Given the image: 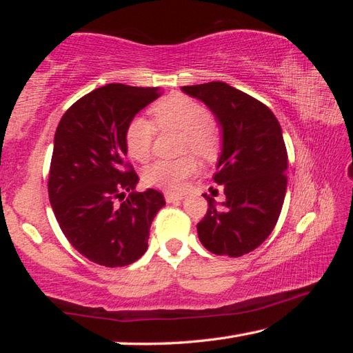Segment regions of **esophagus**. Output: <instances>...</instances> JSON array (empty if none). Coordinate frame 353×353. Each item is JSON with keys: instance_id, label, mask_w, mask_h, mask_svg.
Masks as SVG:
<instances>
[{"instance_id": "obj_1", "label": "esophagus", "mask_w": 353, "mask_h": 353, "mask_svg": "<svg viewBox=\"0 0 353 353\" xmlns=\"http://www.w3.org/2000/svg\"><path fill=\"white\" fill-rule=\"evenodd\" d=\"M165 199L168 204H174V202H181L183 199V194H176V193H166Z\"/></svg>"}]
</instances>
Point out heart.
<instances>
[{
	"mask_svg": "<svg viewBox=\"0 0 353 353\" xmlns=\"http://www.w3.org/2000/svg\"><path fill=\"white\" fill-rule=\"evenodd\" d=\"M155 124L160 129H176L185 135L183 146L202 157H212L216 152L219 139L210 121V112L205 105L185 94L174 93L159 101L152 107ZM155 126L149 119L134 117L130 119L124 143L130 157L146 162L152 151ZM196 171L193 157L179 160H157L145 170V183L165 191H181L187 179Z\"/></svg>",
	"mask_w": 353,
	"mask_h": 353,
	"instance_id": "1",
	"label": "heart"
}]
</instances>
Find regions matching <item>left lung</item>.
<instances>
[{"label": "left lung", "mask_w": 353, "mask_h": 353, "mask_svg": "<svg viewBox=\"0 0 353 353\" xmlns=\"http://www.w3.org/2000/svg\"><path fill=\"white\" fill-rule=\"evenodd\" d=\"M204 103L221 128V154L214 182L225 201L204 198L208 210L198 224L199 240L216 255L241 256L271 235L286 193V154L282 128L260 101L225 82L182 87Z\"/></svg>", "instance_id": "8db88e82"}]
</instances>
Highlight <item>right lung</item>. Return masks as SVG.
Instances as JSON below:
<instances>
[{
    "label": "right lung",
    "mask_w": 353,
    "mask_h": 353,
    "mask_svg": "<svg viewBox=\"0 0 353 353\" xmlns=\"http://www.w3.org/2000/svg\"><path fill=\"white\" fill-rule=\"evenodd\" d=\"M159 97V87L109 83L76 101L57 126L48 179L51 207L71 246L101 266L139 260L165 205L157 190L135 191L139 176L124 162L129 121ZM126 190L130 196L118 205Z\"/></svg>",
    "instance_id": "1"
}]
</instances>
